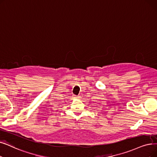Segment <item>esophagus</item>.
I'll use <instances>...</instances> for the list:
<instances>
[{"mask_svg":"<svg viewBox=\"0 0 157 157\" xmlns=\"http://www.w3.org/2000/svg\"><path fill=\"white\" fill-rule=\"evenodd\" d=\"M76 99H80V97H79V96H78V97H76Z\"/></svg>","mask_w":157,"mask_h":157,"instance_id":"obj_1","label":"esophagus"}]
</instances>
